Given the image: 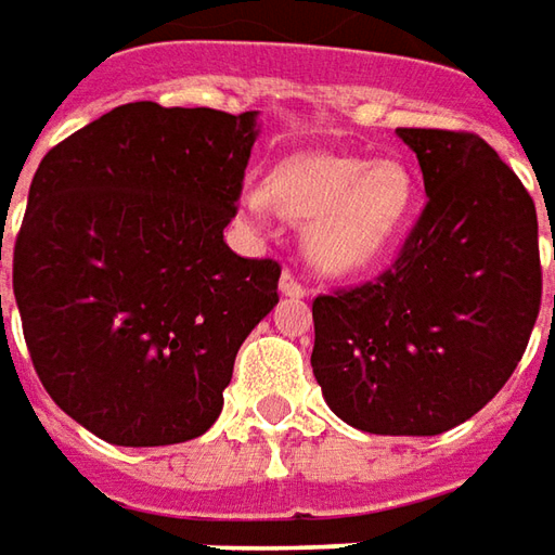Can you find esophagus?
Masks as SVG:
<instances>
[{"label": "esophagus", "instance_id": "obj_1", "mask_svg": "<svg viewBox=\"0 0 555 555\" xmlns=\"http://www.w3.org/2000/svg\"><path fill=\"white\" fill-rule=\"evenodd\" d=\"M279 292H282L285 297H307V295H310V292H307V288H304V285L297 282L295 273H288V270H285V273H282V279H279Z\"/></svg>", "mask_w": 555, "mask_h": 555}]
</instances>
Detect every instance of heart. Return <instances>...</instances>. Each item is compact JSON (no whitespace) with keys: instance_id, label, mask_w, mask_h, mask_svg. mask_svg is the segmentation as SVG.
Wrapping results in <instances>:
<instances>
[{"instance_id":"obj_1","label":"heart","mask_w":555,"mask_h":555,"mask_svg":"<svg viewBox=\"0 0 555 555\" xmlns=\"http://www.w3.org/2000/svg\"><path fill=\"white\" fill-rule=\"evenodd\" d=\"M273 199L292 215L307 218L304 251L322 273L350 276L384 258L409 227L417 181L402 159H362L313 153L279 165L270 178ZM270 193L245 186L242 218L263 227Z\"/></svg>"}]
</instances>
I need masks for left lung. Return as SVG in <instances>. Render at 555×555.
<instances>
[{
  "label": "left lung",
  "instance_id": "obj_1",
  "mask_svg": "<svg viewBox=\"0 0 555 555\" xmlns=\"http://www.w3.org/2000/svg\"><path fill=\"white\" fill-rule=\"evenodd\" d=\"M396 134L417 156L427 208L377 282L315 297L310 365L344 424L439 436L488 405L526 353L541 310L538 211L482 138Z\"/></svg>",
  "mask_w": 555,
  "mask_h": 555
}]
</instances>
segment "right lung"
<instances>
[{
	"label": "right lung",
	"instance_id": "right-lung-1",
	"mask_svg": "<svg viewBox=\"0 0 555 555\" xmlns=\"http://www.w3.org/2000/svg\"><path fill=\"white\" fill-rule=\"evenodd\" d=\"M258 134V109L138 101L33 175L14 245L24 337L51 399L109 446L208 430L242 340L279 304L276 260L223 242Z\"/></svg>",
	"mask_w": 555,
	"mask_h": 555
}]
</instances>
